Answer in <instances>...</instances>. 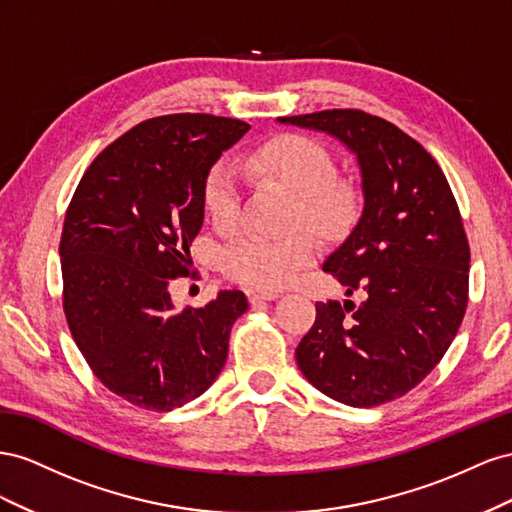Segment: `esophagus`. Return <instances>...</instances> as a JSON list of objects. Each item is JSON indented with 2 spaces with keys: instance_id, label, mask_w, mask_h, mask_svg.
<instances>
[{
  "instance_id": "obj_1",
  "label": "esophagus",
  "mask_w": 512,
  "mask_h": 512,
  "mask_svg": "<svg viewBox=\"0 0 512 512\" xmlns=\"http://www.w3.org/2000/svg\"><path fill=\"white\" fill-rule=\"evenodd\" d=\"M246 298H248V302L255 304V302H261V300H266V302H270V300H276V298H281V294H279V291H259V289H246Z\"/></svg>"
}]
</instances>
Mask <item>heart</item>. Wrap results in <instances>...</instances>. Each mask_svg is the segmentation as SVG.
Returning <instances> with one entry per match:
<instances>
[{
    "label": "heart",
    "instance_id": "1",
    "mask_svg": "<svg viewBox=\"0 0 512 512\" xmlns=\"http://www.w3.org/2000/svg\"><path fill=\"white\" fill-rule=\"evenodd\" d=\"M242 169L281 182L296 193V227L311 225L330 233L343 227L354 212V195L337 182V160L324 143L306 135L276 137L242 156ZM203 208L218 229L236 227L242 214L244 188L236 165L221 158L203 180ZM317 257L311 233H296L283 240L240 233L223 251V272L231 281L253 289L274 291L294 283Z\"/></svg>",
    "mask_w": 512,
    "mask_h": 512
}]
</instances>
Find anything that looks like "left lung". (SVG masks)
Returning a JSON list of instances; mask_svg holds the SVG:
<instances>
[{
	"label": "left lung",
	"mask_w": 512,
	"mask_h": 512,
	"mask_svg": "<svg viewBox=\"0 0 512 512\" xmlns=\"http://www.w3.org/2000/svg\"><path fill=\"white\" fill-rule=\"evenodd\" d=\"M324 130L358 156L364 208L324 270L362 304L317 302L298 367L328 397L375 407L416 388L461 326L470 244L444 171L401 128L360 109L279 118Z\"/></svg>",
	"instance_id": "obj_1"
}]
</instances>
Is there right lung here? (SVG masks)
<instances>
[{"mask_svg":"<svg viewBox=\"0 0 512 512\" xmlns=\"http://www.w3.org/2000/svg\"><path fill=\"white\" fill-rule=\"evenodd\" d=\"M248 128L208 113L145 120L92 160L70 199L60 240L70 334L100 382L143 410L206 392L248 309L238 289L182 313L169 294L191 274L206 173Z\"/></svg>","mask_w":512,"mask_h":512,"instance_id":"add662e5","label":"right lung"}]
</instances>
